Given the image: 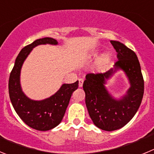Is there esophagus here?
<instances>
[{"label":"esophagus","instance_id":"1","mask_svg":"<svg viewBox=\"0 0 154 154\" xmlns=\"http://www.w3.org/2000/svg\"><path fill=\"white\" fill-rule=\"evenodd\" d=\"M83 82H84V80L82 79H79V86L82 87V85H83Z\"/></svg>","mask_w":154,"mask_h":154}]
</instances>
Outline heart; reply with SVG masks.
Instances as JSON below:
<instances>
[{"label":"heart","mask_w":154,"mask_h":154,"mask_svg":"<svg viewBox=\"0 0 154 154\" xmlns=\"http://www.w3.org/2000/svg\"><path fill=\"white\" fill-rule=\"evenodd\" d=\"M97 55H98V54L96 52L91 53L90 55H88V58H96V57H97ZM109 62V55H103V58H102L101 60H100V62H99V64L97 65V70L103 71V69H104L106 65Z\"/></svg>","instance_id":"heart-1"}]
</instances>
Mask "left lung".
<instances>
[{
	"mask_svg": "<svg viewBox=\"0 0 154 154\" xmlns=\"http://www.w3.org/2000/svg\"><path fill=\"white\" fill-rule=\"evenodd\" d=\"M110 42L117 52L118 61L114 68L105 73L87 74L83 82L89 116L98 128L106 131L119 130L131 120L140 106L144 92L143 78L136 53L121 42ZM119 70L128 77L130 88L124 96L116 99L105 85Z\"/></svg>",
	"mask_w": 154,
	"mask_h": 154,
	"instance_id": "obj_1",
	"label": "left lung"
}]
</instances>
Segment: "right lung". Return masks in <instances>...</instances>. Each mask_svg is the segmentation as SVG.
Instances as JSON below:
<instances>
[{"mask_svg":"<svg viewBox=\"0 0 154 154\" xmlns=\"http://www.w3.org/2000/svg\"><path fill=\"white\" fill-rule=\"evenodd\" d=\"M47 44L57 45L58 43L55 39L47 37L37 39L23 48L16 58L8 83L11 102L15 112L28 126L40 131L51 130L62 122L71 96L79 86V81L62 84L54 95L42 100L31 99L24 93L20 81L23 63L34 48Z\"/></svg>","mask_w":154,"mask_h":154,"instance_id":"1","label":"right lung"}]
</instances>
